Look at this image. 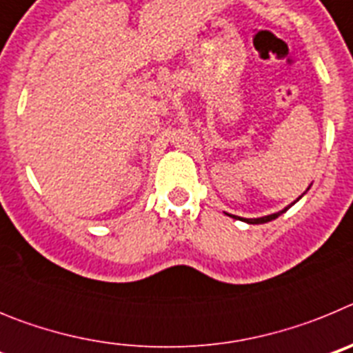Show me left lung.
<instances>
[{
  "label": "left lung",
  "instance_id": "obj_1",
  "mask_svg": "<svg viewBox=\"0 0 353 353\" xmlns=\"http://www.w3.org/2000/svg\"><path fill=\"white\" fill-rule=\"evenodd\" d=\"M299 199H301V196H299V198L295 199V201H299ZM295 201H293V203H295ZM292 205H290V207H292ZM290 207H286L285 210H281V212H277V214H270V215H265V217H258V219H242V217H239V219L245 221V223H249V224H263V223H269V221L276 219V217H279V215H281V214H285V212L288 210ZM232 217H236V215H232Z\"/></svg>",
  "mask_w": 353,
  "mask_h": 353
}]
</instances>
